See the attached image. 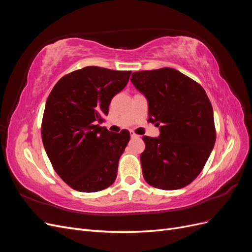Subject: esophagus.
I'll list each match as a JSON object with an SVG mask.
<instances>
[{
  "mask_svg": "<svg viewBox=\"0 0 252 252\" xmlns=\"http://www.w3.org/2000/svg\"><path fill=\"white\" fill-rule=\"evenodd\" d=\"M130 135H131V138H139V135L134 133V131H132V130H130Z\"/></svg>",
  "mask_w": 252,
  "mask_h": 252,
  "instance_id": "1",
  "label": "esophagus"
}]
</instances>
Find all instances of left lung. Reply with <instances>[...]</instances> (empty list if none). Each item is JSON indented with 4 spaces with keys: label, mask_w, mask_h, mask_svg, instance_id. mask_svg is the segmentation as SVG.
<instances>
[{
    "label": "left lung",
    "mask_w": 252,
    "mask_h": 252,
    "mask_svg": "<svg viewBox=\"0 0 252 252\" xmlns=\"http://www.w3.org/2000/svg\"><path fill=\"white\" fill-rule=\"evenodd\" d=\"M131 82L147 97L149 122L158 138L144 135L143 177L163 190L189 185L201 173L216 143L213 110L204 88L173 68L133 72Z\"/></svg>",
    "instance_id": "8db88e82"
}]
</instances>
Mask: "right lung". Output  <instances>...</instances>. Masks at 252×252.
I'll return each instance as SVG.
<instances>
[{"label":"right lung","instance_id":"1","mask_svg":"<svg viewBox=\"0 0 252 252\" xmlns=\"http://www.w3.org/2000/svg\"><path fill=\"white\" fill-rule=\"evenodd\" d=\"M130 74L87 66L64 75L51 90L43 114L42 140L53 169L74 190L101 191L116 181L130 133H114L100 124Z\"/></svg>","mask_w":252,"mask_h":252}]
</instances>
